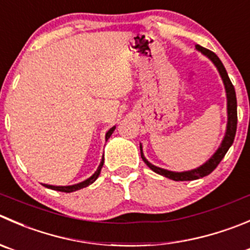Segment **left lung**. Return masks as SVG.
Segmentation results:
<instances>
[{
	"label": "left lung",
	"instance_id": "1",
	"mask_svg": "<svg viewBox=\"0 0 250 250\" xmlns=\"http://www.w3.org/2000/svg\"><path fill=\"white\" fill-rule=\"evenodd\" d=\"M197 50H199L200 52L204 53L205 56L210 58V60L214 62L215 66L219 69L220 74H221V78L224 81L225 88H226V94H227V113H229V122H227V130L226 135H225L224 140H222L221 146L217 149V151L212 155L211 159L204 164L203 166L198 167V168L192 169V171L187 172H172L167 171V169L160 168V167L154 166V165L150 164L146 159L143 155L142 145H140V155H142L143 161L146 164V166L149 168H151L152 171L156 172V173L161 174V176L167 177L169 179H173V181H193V179L202 178V177L208 176V174L211 173L215 168L217 167V165L221 162V160L224 159V156L226 155V152L229 151V146L233 144L234 137H236V130H237V99H236V91H234L233 84L231 83L229 78V74H227L226 69H225L224 64H222L221 60L215 55L212 51L208 50V48L203 47V46L197 45L195 46Z\"/></svg>",
	"mask_w": 250,
	"mask_h": 250
}]
</instances>
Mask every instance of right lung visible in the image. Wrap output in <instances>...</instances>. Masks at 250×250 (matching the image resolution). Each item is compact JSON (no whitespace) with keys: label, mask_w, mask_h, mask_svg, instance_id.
Masks as SVG:
<instances>
[{"label":"right lung","mask_w":250,"mask_h":250,"mask_svg":"<svg viewBox=\"0 0 250 250\" xmlns=\"http://www.w3.org/2000/svg\"><path fill=\"white\" fill-rule=\"evenodd\" d=\"M115 128H116V127H112L110 130H108L107 133H106V140H107L108 138L111 137V134H112V133H113V130H115ZM103 165H104V157H103V160H101L100 165H99V167H98V169H96L95 173H94L93 176L90 177V178L86 179V181L82 182V183L74 184V186H67V187H55V186H48V184H43V186H45L46 188H50V189L58 190V192H64V193L76 192V190L82 189V188H85V187H88L89 184H91V183H94V182H95V179L98 178L99 174H100L101 168H103Z\"/></svg>","instance_id":"add662e5"}]
</instances>
